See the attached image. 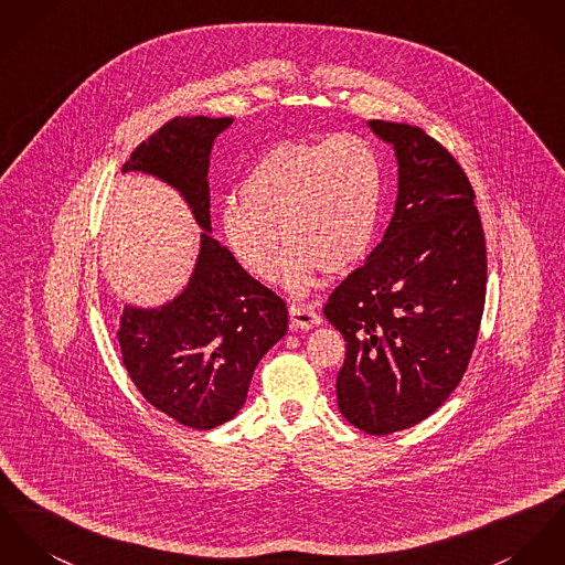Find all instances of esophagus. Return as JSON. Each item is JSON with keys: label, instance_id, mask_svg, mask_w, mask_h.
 Returning <instances> with one entry per match:
<instances>
[{"label": "esophagus", "instance_id": "esophagus-1", "mask_svg": "<svg viewBox=\"0 0 565 565\" xmlns=\"http://www.w3.org/2000/svg\"><path fill=\"white\" fill-rule=\"evenodd\" d=\"M288 311H290L292 329H311L322 322V316L309 305H290Z\"/></svg>", "mask_w": 565, "mask_h": 565}]
</instances>
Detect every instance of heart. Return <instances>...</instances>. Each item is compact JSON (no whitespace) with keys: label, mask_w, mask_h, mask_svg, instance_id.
Instances as JSON below:
<instances>
[{"label":"heart","mask_w":565,"mask_h":565,"mask_svg":"<svg viewBox=\"0 0 565 565\" xmlns=\"http://www.w3.org/2000/svg\"><path fill=\"white\" fill-rule=\"evenodd\" d=\"M243 202L225 200L221 230L238 262L273 281L295 249L286 281L305 292L316 275L342 273L365 258L383 202V168L374 146L354 132L268 148L241 184Z\"/></svg>","instance_id":"1"}]
</instances>
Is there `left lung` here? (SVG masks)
Returning <instances> with one entry per match:
<instances>
[{
	"label": "left lung",
	"mask_w": 565,
	"mask_h": 565,
	"mask_svg": "<svg viewBox=\"0 0 565 565\" xmlns=\"http://www.w3.org/2000/svg\"><path fill=\"white\" fill-rule=\"evenodd\" d=\"M393 143L397 202L383 243L331 292L327 320L344 335L338 406L385 436L451 395L478 342L486 303V238L460 163L419 127L372 120Z\"/></svg>",
	"instance_id": "1"
}]
</instances>
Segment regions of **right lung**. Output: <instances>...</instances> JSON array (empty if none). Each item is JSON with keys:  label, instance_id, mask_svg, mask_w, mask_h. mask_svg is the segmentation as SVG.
Wrapping results in <instances>:
<instances>
[{"label": "right lung", "instance_id": "obj_1", "mask_svg": "<svg viewBox=\"0 0 565 565\" xmlns=\"http://www.w3.org/2000/svg\"><path fill=\"white\" fill-rule=\"evenodd\" d=\"M232 118H174L141 141L122 172L159 175L206 232L186 290L161 309L127 307L118 342L132 385L161 413L195 430L230 422L254 370L288 331V309L211 232L209 157Z\"/></svg>", "mask_w": 565, "mask_h": 565}]
</instances>
